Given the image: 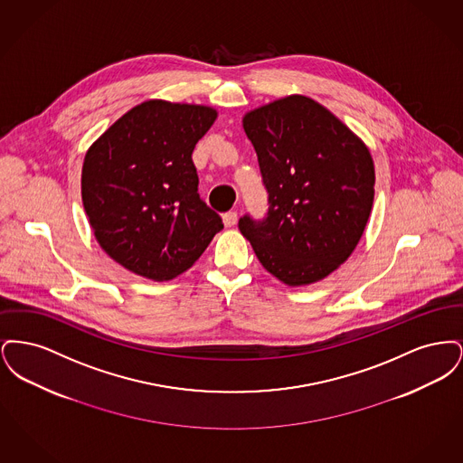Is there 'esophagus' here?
Listing matches in <instances>:
<instances>
[{"mask_svg":"<svg viewBox=\"0 0 463 463\" xmlns=\"http://www.w3.org/2000/svg\"><path fill=\"white\" fill-rule=\"evenodd\" d=\"M222 221H223L225 227H234L238 223V213L236 212H227V213H223Z\"/></svg>","mask_w":463,"mask_h":463,"instance_id":"esophagus-1","label":"esophagus"}]
</instances>
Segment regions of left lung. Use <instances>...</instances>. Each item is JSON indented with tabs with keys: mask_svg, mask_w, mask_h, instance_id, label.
Returning a JSON list of instances; mask_svg holds the SVG:
<instances>
[{
	"mask_svg": "<svg viewBox=\"0 0 463 463\" xmlns=\"http://www.w3.org/2000/svg\"><path fill=\"white\" fill-rule=\"evenodd\" d=\"M269 193L265 221H240L265 270L288 287L330 276L353 255L374 198L373 157L333 112L288 95L242 116Z\"/></svg>",
	"mask_w": 463,
	"mask_h": 463,
	"instance_id": "left-lung-1",
	"label": "left lung"
}]
</instances>
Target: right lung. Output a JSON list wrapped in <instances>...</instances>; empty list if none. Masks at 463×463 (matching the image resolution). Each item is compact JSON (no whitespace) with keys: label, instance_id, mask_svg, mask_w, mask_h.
<instances>
[{"label":"right lung","instance_id":"1","mask_svg":"<svg viewBox=\"0 0 463 463\" xmlns=\"http://www.w3.org/2000/svg\"><path fill=\"white\" fill-rule=\"evenodd\" d=\"M219 112L151 99L90 146L81 198L91 231L114 262L153 281L191 269L223 229L201 201L193 151Z\"/></svg>","mask_w":463,"mask_h":463}]
</instances>
